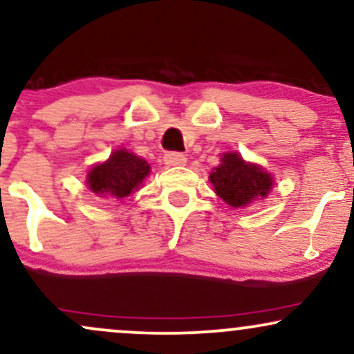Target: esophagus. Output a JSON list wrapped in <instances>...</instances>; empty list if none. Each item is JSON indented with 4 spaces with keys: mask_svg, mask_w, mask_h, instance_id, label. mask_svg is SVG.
Segmentation results:
<instances>
[{
    "mask_svg": "<svg viewBox=\"0 0 354 354\" xmlns=\"http://www.w3.org/2000/svg\"><path fill=\"white\" fill-rule=\"evenodd\" d=\"M186 163V156L181 153L171 151V153H166L165 154V165L168 166H183Z\"/></svg>",
    "mask_w": 354,
    "mask_h": 354,
    "instance_id": "34e87169",
    "label": "esophagus"
}]
</instances>
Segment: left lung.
I'll return each instance as SVG.
<instances>
[{
    "mask_svg": "<svg viewBox=\"0 0 354 354\" xmlns=\"http://www.w3.org/2000/svg\"><path fill=\"white\" fill-rule=\"evenodd\" d=\"M209 181L218 196L234 208L268 196L273 186L271 174L259 166L246 163L238 153L223 154L221 165L209 174Z\"/></svg>",
    "mask_w": 354,
    "mask_h": 354,
    "instance_id": "obj_1",
    "label": "left lung"
}]
</instances>
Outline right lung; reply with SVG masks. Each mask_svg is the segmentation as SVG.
<instances>
[{"mask_svg":"<svg viewBox=\"0 0 354 354\" xmlns=\"http://www.w3.org/2000/svg\"><path fill=\"white\" fill-rule=\"evenodd\" d=\"M149 165L136 154L120 149L88 173V186L101 196L124 198L131 194L148 176Z\"/></svg>","mask_w":354,"mask_h":354,"instance_id":"obj_1","label":"right lung"}]
</instances>
